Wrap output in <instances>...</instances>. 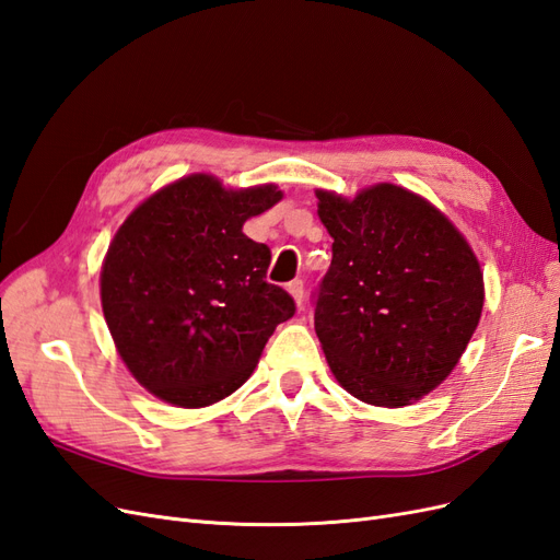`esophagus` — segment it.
<instances>
[{
	"label": "esophagus",
	"instance_id": "obj_1",
	"mask_svg": "<svg viewBox=\"0 0 560 560\" xmlns=\"http://www.w3.org/2000/svg\"><path fill=\"white\" fill-rule=\"evenodd\" d=\"M287 292L292 294V299L296 301V306H301L303 296H306V290H303V282L301 280H292L290 284H287Z\"/></svg>",
	"mask_w": 560,
	"mask_h": 560
}]
</instances>
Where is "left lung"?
<instances>
[{
  "instance_id": "obj_1",
  "label": "left lung",
  "mask_w": 560,
  "mask_h": 560,
  "mask_svg": "<svg viewBox=\"0 0 560 560\" xmlns=\"http://www.w3.org/2000/svg\"><path fill=\"white\" fill-rule=\"evenodd\" d=\"M315 196L334 238L315 292L331 374L366 404L418 401L446 381L479 325V259L446 214L401 186Z\"/></svg>"
}]
</instances>
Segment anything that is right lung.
Here are the masks:
<instances>
[{"mask_svg":"<svg viewBox=\"0 0 560 560\" xmlns=\"http://www.w3.org/2000/svg\"><path fill=\"white\" fill-rule=\"evenodd\" d=\"M282 198L276 184L224 189L189 175L149 196L116 231L100 273L109 334L159 399L200 409L235 393L296 311L266 282L270 249L243 233Z\"/></svg>","mask_w":560,"mask_h":560,"instance_id":"obj_1","label":"right lung"}]
</instances>
